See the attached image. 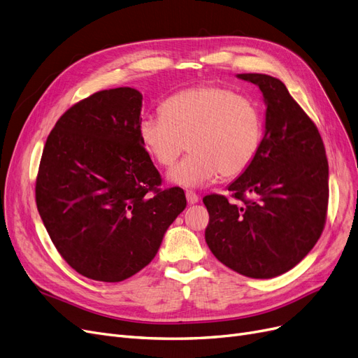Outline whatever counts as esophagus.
<instances>
[{"label":"esophagus","instance_id":"esophagus-1","mask_svg":"<svg viewBox=\"0 0 358 358\" xmlns=\"http://www.w3.org/2000/svg\"><path fill=\"white\" fill-rule=\"evenodd\" d=\"M186 199H187V202L190 203V205H194V203H197L199 202V196H197L194 192H192V190H187L186 192Z\"/></svg>","mask_w":358,"mask_h":358}]
</instances>
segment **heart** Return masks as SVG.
<instances>
[{"label": "heart", "instance_id": "b5f03b06", "mask_svg": "<svg viewBox=\"0 0 358 358\" xmlns=\"http://www.w3.org/2000/svg\"><path fill=\"white\" fill-rule=\"evenodd\" d=\"M162 113L141 119L138 134L157 165H174L181 153L192 152L169 171V180L196 187L233 178L252 165L259 152L264 125L257 103L233 90L205 84L168 97Z\"/></svg>", "mask_w": 358, "mask_h": 358}]
</instances>
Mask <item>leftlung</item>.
Masks as SVG:
<instances>
[{"mask_svg": "<svg viewBox=\"0 0 358 358\" xmlns=\"http://www.w3.org/2000/svg\"><path fill=\"white\" fill-rule=\"evenodd\" d=\"M259 87L267 104L259 152L222 194H208L205 241L224 266L252 279L294 268L323 233L329 203V164L311 117L280 79L239 73Z\"/></svg>", "mask_w": 358, "mask_h": 358, "instance_id": "obj_1", "label": "left lung"}]
</instances>
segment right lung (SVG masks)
I'll return each instance as SVG.
<instances>
[{"instance_id":"obj_1","label":"right lung","mask_w":358,"mask_h":358,"mask_svg":"<svg viewBox=\"0 0 358 358\" xmlns=\"http://www.w3.org/2000/svg\"><path fill=\"white\" fill-rule=\"evenodd\" d=\"M143 96L121 87L66 110L45 141L36 176L38 213L57 252L88 279L122 282L155 258L186 208L140 140Z\"/></svg>"}]
</instances>
